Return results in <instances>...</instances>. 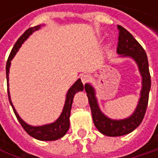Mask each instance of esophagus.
I'll use <instances>...</instances> for the list:
<instances>
[{
  "label": "esophagus",
  "mask_w": 158,
  "mask_h": 158,
  "mask_svg": "<svg viewBox=\"0 0 158 158\" xmlns=\"http://www.w3.org/2000/svg\"><path fill=\"white\" fill-rule=\"evenodd\" d=\"M80 79H81L82 83L85 84L89 80V76L88 74H82V75H80Z\"/></svg>",
  "instance_id": "obj_1"
}]
</instances>
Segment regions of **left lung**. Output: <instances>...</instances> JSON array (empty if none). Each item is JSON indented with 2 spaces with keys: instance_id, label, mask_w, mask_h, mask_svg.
I'll return each mask as SVG.
<instances>
[{
  "instance_id": "1",
  "label": "left lung",
  "mask_w": 158,
  "mask_h": 158,
  "mask_svg": "<svg viewBox=\"0 0 158 158\" xmlns=\"http://www.w3.org/2000/svg\"><path fill=\"white\" fill-rule=\"evenodd\" d=\"M119 30L117 53L119 57H131L137 65L142 77V89L137 106L134 112L124 119H111L105 115L99 106L96 97V89L90 83L85 84V90L89 99L93 123L96 128L107 136H122L130 134L142 123L147 108L149 91L151 88V77L146 53L135 37L123 26H117Z\"/></svg>"
}]
</instances>
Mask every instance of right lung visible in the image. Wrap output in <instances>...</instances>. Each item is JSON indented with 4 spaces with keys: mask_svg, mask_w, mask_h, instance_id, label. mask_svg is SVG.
Segmentation results:
<instances>
[{
    "mask_svg": "<svg viewBox=\"0 0 158 158\" xmlns=\"http://www.w3.org/2000/svg\"><path fill=\"white\" fill-rule=\"evenodd\" d=\"M42 27V25H36L35 27H31L28 30H26L20 37L19 39L16 41L15 45L14 46V48L12 49L10 56L8 57L7 63H6V79H7V90H8V98H9V102L10 104L14 110V112L15 114L17 120L19 121V123H21L22 127L24 129V131L31 135L32 137L40 140V141H55L57 140L61 137H63L67 132L69 129V117H70V110H71V106H72V102H73V99H74V95L79 92L82 91L84 89V86L81 82L80 79H79L68 90L67 94H66V101H65V104L63 107V110L61 114L59 115V117L53 123H48V124H44V125H39V126H34V125H30L28 123H26L18 114V112L16 111L15 108L11 100V95H10V91H9V72H10V67H11V61L13 60V58L15 57L16 53L18 52L19 48L22 47V45L24 43V41L35 31L39 30Z\"/></svg>",
    "mask_w": 158,
    "mask_h": 158,
    "instance_id": "obj_1",
    "label": "right lung"
}]
</instances>
